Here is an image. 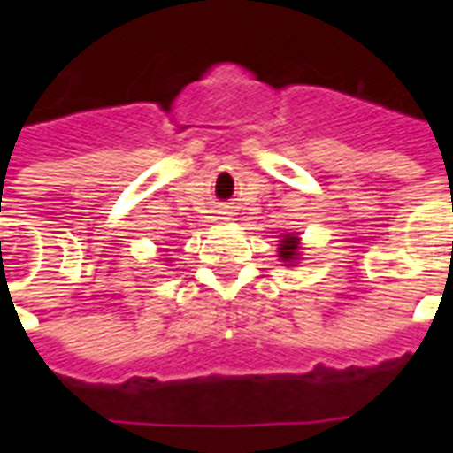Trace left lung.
I'll return each mask as SVG.
<instances>
[{
  "label": "left lung",
  "mask_w": 453,
  "mask_h": 453,
  "mask_svg": "<svg viewBox=\"0 0 453 453\" xmlns=\"http://www.w3.org/2000/svg\"><path fill=\"white\" fill-rule=\"evenodd\" d=\"M277 256H280V263L291 268V265H296L301 263L303 256V242L301 234L298 233H284L280 244H277Z\"/></svg>",
  "instance_id": "1"
}]
</instances>
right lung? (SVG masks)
Here are the masks:
<instances>
[{
    "label": "right lung",
    "instance_id": "1",
    "mask_svg": "<svg viewBox=\"0 0 453 453\" xmlns=\"http://www.w3.org/2000/svg\"><path fill=\"white\" fill-rule=\"evenodd\" d=\"M169 263H171V261H169Z\"/></svg>",
    "mask_w": 453,
    "mask_h": 453
}]
</instances>
